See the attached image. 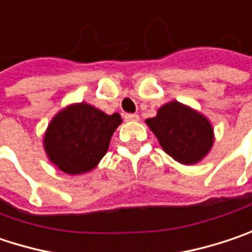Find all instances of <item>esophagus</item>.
<instances>
[{"instance_id":"obj_1","label":"esophagus","mask_w":252,"mask_h":252,"mask_svg":"<svg viewBox=\"0 0 252 252\" xmlns=\"http://www.w3.org/2000/svg\"><path fill=\"white\" fill-rule=\"evenodd\" d=\"M124 118H126V121H138L140 115L138 114H126Z\"/></svg>"}]
</instances>
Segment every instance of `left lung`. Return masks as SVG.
I'll return each mask as SVG.
<instances>
[{"mask_svg":"<svg viewBox=\"0 0 252 252\" xmlns=\"http://www.w3.org/2000/svg\"><path fill=\"white\" fill-rule=\"evenodd\" d=\"M147 126L156 134L162 150L175 161L192 165L207 156L214 144V129L198 111L178 101L162 105Z\"/></svg>","mask_w":252,"mask_h":252,"instance_id":"8db88e82","label":"left lung"}]
</instances>
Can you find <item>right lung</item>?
Returning a JSON list of instances; mask_svg holds the SVG:
<instances>
[{
    "instance_id": "1",
    "label": "right lung",
    "mask_w": 252,
    "mask_h": 252,
    "mask_svg": "<svg viewBox=\"0 0 252 252\" xmlns=\"http://www.w3.org/2000/svg\"><path fill=\"white\" fill-rule=\"evenodd\" d=\"M123 123L120 114L108 115L80 102L68 105L51 120L44 148L54 165L69 175L95 168L105 156L112 134Z\"/></svg>"
}]
</instances>
